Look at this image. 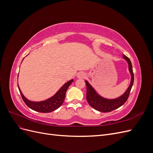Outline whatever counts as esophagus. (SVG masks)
Wrapping results in <instances>:
<instances>
[{"instance_id":"esophagus-1","label":"esophagus","mask_w":153,"mask_h":153,"mask_svg":"<svg viewBox=\"0 0 153 153\" xmlns=\"http://www.w3.org/2000/svg\"><path fill=\"white\" fill-rule=\"evenodd\" d=\"M85 73L84 72H80L78 74L77 77L78 78H82V79H83V78H84L85 77Z\"/></svg>"}]
</instances>
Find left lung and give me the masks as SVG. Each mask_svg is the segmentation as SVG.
<instances>
[{"mask_svg":"<svg viewBox=\"0 0 153 153\" xmlns=\"http://www.w3.org/2000/svg\"><path fill=\"white\" fill-rule=\"evenodd\" d=\"M123 57L128 64V69L131 75V81L130 84L128 86L126 91L121 96L118 97V98L114 99H107L104 98V97L100 95L96 91L94 87L88 82V81H85L87 86L86 98L87 102L91 107L99 111V112H111V111L117 109L124 105L128 98L129 92L131 91V87L133 84L134 75L133 73L132 64L130 60L124 55Z\"/></svg>","mask_w":153,"mask_h":153,"instance_id":"left-lung-1","label":"left lung"}]
</instances>
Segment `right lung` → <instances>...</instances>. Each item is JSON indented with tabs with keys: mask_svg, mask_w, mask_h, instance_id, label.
Listing matches in <instances>:
<instances>
[{
	"mask_svg": "<svg viewBox=\"0 0 153 153\" xmlns=\"http://www.w3.org/2000/svg\"><path fill=\"white\" fill-rule=\"evenodd\" d=\"M73 82V79H71L67 82L60 88L59 91L53 96L50 97V98H48L47 100L41 101H32L26 98L24 95L22 94L20 87L18 86V87L20 92V94L22 96L23 100H24L25 103L30 108L36 111V112L42 113H48L53 112V111L57 109L62 105L64 99H65L66 92L68 89L69 86L71 85Z\"/></svg>",
	"mask_w": 153,
	"mask_h": 153,
	"instance_id": "1",
	"label": "right lung"
}]
</instances>
